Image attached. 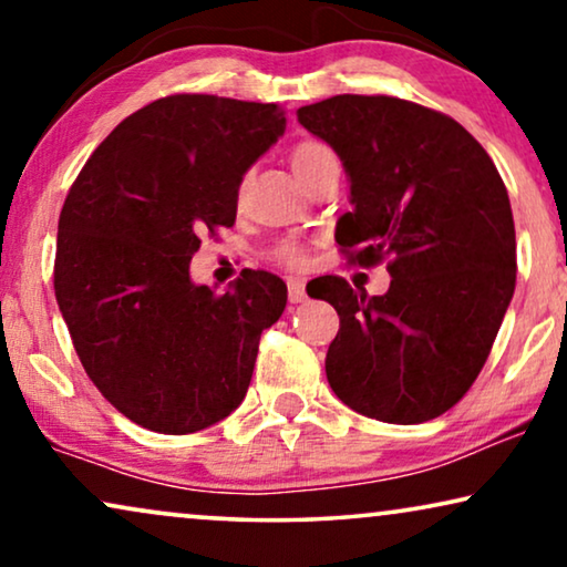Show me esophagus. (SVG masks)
Masks as SVG:
<instances>
[{
	"label": "esophagus",
	"mask_w": 567,
	"mask_h": 567,
	"mask_svg": "<svg viewBox=\"0 0 567 567\" xmlns=\"http://www.w3.org/2000/svg\"><path fill=\"white\" fill-rule=\"evenodd\" d=\"M307 299V289L301 278H289V301L291 305H301Z\"/></svg>",
	"instance_id": "34e87169"
}]
</instances>
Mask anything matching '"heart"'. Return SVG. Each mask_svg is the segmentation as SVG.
Returning a JSON list of instances; mask_svg holds the SVG:
<instances>
[{"label": "heart", "instance_id": "obj_1", "mask_svg": "<svg viewBox=\"0 0 567 567\" xmlns=\"http://www.w3.org/2000/svg\"><path fill=\"white\" fill-rule=\"evenodd\" d=\"M332 157H336V154H332L330 146H324L320 142H301L297 150L291 152V167L299 177L301 173H305V169L315 167L317 162L332 159ZM276 258L286 262V266H301V262H305V250H301L297 243H284L276 250Z\"/></svg>", "mask_w": 567, "mask_h": 567}]
</instances>
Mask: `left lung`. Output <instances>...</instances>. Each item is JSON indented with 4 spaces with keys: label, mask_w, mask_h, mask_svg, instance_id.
Masks as SVG:
<instances>
[{
    "label": "left lung",
    "mask_w": 567,
    "mask_h": 567,
    "mask_svg": "<svg viewBox=\"0 0 567 567\" xmlns=\"http://www.w3.org/2000/svg\"><path fill=\"white\" fill-rule=\"evenodd\" d=\"M297 118L351 183L336 243L359 266L386 258L392 276L382 297L317 278L309 297L340 317L324 359L332 392L384 423L439 417L477 379L514 297L506 185L467 128L408 100L336 95Z\"/></svg>",
    "instance_id": "left-lung-1"
}]
</instances>
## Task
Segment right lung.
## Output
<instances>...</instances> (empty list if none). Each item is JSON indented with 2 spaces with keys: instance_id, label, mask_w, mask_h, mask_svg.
Returning <instances> with one entry per match:
<instances>
[{
  "instance_id": "add662e5",
  "label": "right lung",
  "mask_w": 567,
  "mask_h": 567,
  "mask_svg": "<svg viewBox=\"0 0 567 567\" xmlns=\"http://www.w3.org/2000/svg\"><path fill=\"white\" fill-rule=\"evenodd\" d=\"M274 103L169 95L92 152L59 216L53 289L92 384L142 429L193 433L239 408L286 284L243 270L193 284L208 229L231 227L247 169L284 136Z\"/></svg>"
}]
</instances>
